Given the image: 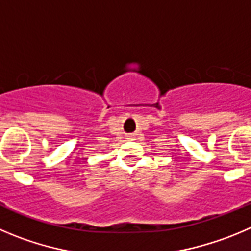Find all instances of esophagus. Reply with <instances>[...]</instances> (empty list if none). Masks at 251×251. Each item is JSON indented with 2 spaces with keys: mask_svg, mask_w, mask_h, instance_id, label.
I'll list each match as a JSON object with an SVG mask.
<instances>
[{
  "mask_svg": "<svg viewBox=\"0 0 251 251\" xmlns=\"http://www.w3.org/2000/svg\"><path fill=\"white\" fill-rule=\"evenodd\" d=\"M128 139H130V140H133V137H132V136H131V137H128Z\"/></svg>",
  "mask_w": 251,
  "mask_h": 251,
  "instance_id": "esophagus-1",
  "label": "esophagus"
}]
</instances>
